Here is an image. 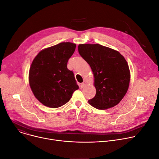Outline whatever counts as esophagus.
I'll return each instance as SVG.
<instances>
[{
	"label": "esophagus",
	"instance_id": "esophagus-1",
	"mask_svg": "<svg viewBox=\"0 0 159 159\" xmlns=\"http://www.w3.org/2000/svg\"><path fill=\"white\" fill-rule=\"evenodd\" d=\"M85 85H86V81H83L82 83H81V84H80V87H81V89H83V88H84V86H85Z\"/></svg>",
	"mask_w": 159,
	"mask_h": 159
}]
</instances>
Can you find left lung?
<instances>
[{
  "mask_svg": "<svg viewBox=\"0 0 159 159\" xmlns=\"http://www.w3.org/2000/svg\"><path fill=\"white\" fill-rule=\"evenodd\" d=\"M78 52L94 76L95 96L89 100L93 107L105 110L117 105L129 88L130 70L120 53L100 44H80Z\"/></svg>",
  "mask_w": 159,
  "mask_h": 159,
  "instance_id": "left-lung-1",
  "label": "left lung"
}]
</instances>
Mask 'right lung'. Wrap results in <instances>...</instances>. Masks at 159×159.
Masks as SVG:
<instances>
[{"label":"right lung","instance_id":"add662e5","mask_svg":"<svg viewBox=\"0 0 159 159\" xmlns=\"http://www.w3.org/2000/svg\"><path fill=\"white\" fill-rule=\"evenodd\" d=\"M76 46L75 43L62 42L43 49L33 59L29 83L34 97L45 106L61 107L79 89L73 72L67 67Z\"/></svg>","mask_w":159,"mask_h":159}]
</instances>
